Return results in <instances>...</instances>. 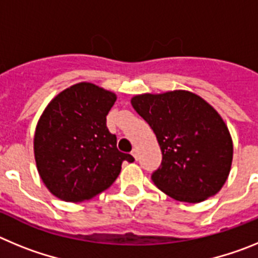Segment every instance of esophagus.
<instances>
[{
    "mask_svg": "<svg viewBox=\"0 0 258 258\" xmlns=\"http://www.w3.org/2000/svg\"><path fill=\"white\" fill-rule=\"evenodd\" d=\"M132 155H133V157H134V159H136V160H138V157H140V154H138V150L133 149V151H132Z\"/></svg>",
    "mask_w": 258,
    "mask_h": 258,
    "instance_id": "obj_1",
    "label": "esophagus"
}]
</instances>
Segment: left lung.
I'll return each mask as SVG.
<instances>
[{
	"mask_svg": "<svg viewBox=\"0 0 258 258\" xmlns=\"http://www.w3.org/2000/svg\"><path fill=\"white\" fill-rule=\"evenodd\" d=\"M132 106L149 122L163 154L151 179L174 200L200 203L222 188L232 163V140L220 113L187 90L134 95Z\"/></svg>",
	"mask_w": 258,
	"mask_h": 258,
	"instance_id": "1",
	"label": "left lung"
}]
</instances>
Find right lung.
<instances>
[{"label": "right lung", "mask_w": 258, "mask_h": 258, "mask_svg": "<svg viewBox=\"0 0 258 258\" xmlns=\"http://www.w3.org/2000/svg\"><path fill=\"white\" fill-rule=\"evenodd\" d=\"M116 94L92 83H79L52 98L36 125V166L47 190L60 200L80 203L115 182L122 161L106 116Z\"/></svg>", "instance_id": "right-lung-1"}]
</instances>
